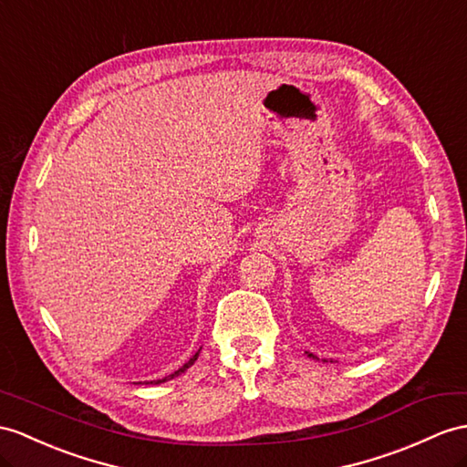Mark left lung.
Listing matches in <instances>:
<instances>
[{
  "mask_svg": "<svg viewBox=\"0 0 467 467\" xmlns=\"http://www.w3.org/2000/svg\"><path fill=\"white\" fill-rule=\"evenodd\" d=\"M309 357H313V355H309ZM313 358H317V357H313Z\"/></svg>",
  "mask_w": 467,
  "mask_h": 467,
  "instance_id": "obj_1",
  "label": "left lung"
}]
</instances>
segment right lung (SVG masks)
Here are the masks:
<instances>
[{
  "label": "right lung",
  "instance_id": "1",
  "mask_svg": "<svg viewBox=\"0 0 467 467\" xmlns=\"http://www.w3.org/2000/svg\"><path fill=\"white\" fill-rule=\"evenodd\" d=\"M198 355H200V352H196V355L194 357H192L188 362H186V365L184 367H182V368H178L176 372H172V374H168V377H164V379H161V380H150V382H146V384H161V382H166V380H170V379H174V377H180V374L182 372H186L192 365H194V362H196V358H198Z\"/></svg>",
  "mask_w": 467,
  "mask_h": 467
}]
</instances>
